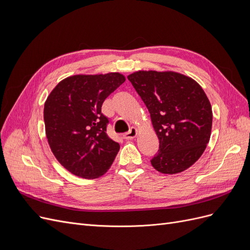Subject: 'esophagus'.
<instances>
[{
  "instance_id": "1",
  "label": "esophagus",
  "mask_w": 250,
  "mask_h": 250,
  "mask_svg": "<svg viewBox=\"0 0 250 250\" xmlns=\"http://www.w3.org/2000/svg\"><path fill=\"white\" fill-rule=\"evenodd\" d=\"M137 135H138V129H137V128H134V127H131L130 129H129V131L126 132L123 135V138L125 140H132V139H134L135 137H137Z\"/></svg>"
}]
</instances>
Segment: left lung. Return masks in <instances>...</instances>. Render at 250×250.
I'll return each instance as SVG.
<instances>
[{
    "instance_id": "left-lung-1",
    "label": "left lung",
    "mask_w": 250,
    "mask_h": 250,
    "mask_svg": "<svg viewBox=\"0 0 250 250\" xmlns=\"http://www.w3.org/2000/svg\"><path fill=\"white\" fill-rule=\"evenodd\" d=\"M127 78L147 106L160 140L151 165L164 174L190 168L206 150L213 123L202 87L175 72L139 71Z\"/></svg>"
}]
</instances>
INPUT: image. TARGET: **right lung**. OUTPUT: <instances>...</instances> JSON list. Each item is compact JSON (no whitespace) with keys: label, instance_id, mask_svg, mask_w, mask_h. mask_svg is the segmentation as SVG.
I'll use <instances>...</instances> for the list:
<instances>
[{"label":"right lung","instance_id":"add662e5","mask_svg":"<svg viewBox=\"0 0 250 250\" xmlns=\"http://www.w3.org/2000/svg\"><path fill=\"white\" fill-rule=\"evenodd\" d=\"M125 81L120 73L75 75L60 81L44 103L43 120L50 148L72 174L97 178L106 172L120 145L106 133L104 100Z\"/></svg>","mask_w":250,"mask_h":250}]
</instances>
